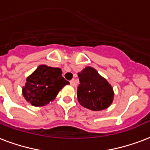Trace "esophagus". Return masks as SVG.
Wrapping results in <instances>:
<instances>
[{
    "label": "esophagus",
    "mask_w": 150,
    "mask_h": 150,
    "mask_svg": "<svg viewBox=\"0 0 150 150\" xmlns=\"http://www.w3.org/2000/svg\"><path fill=\"white\" fill-rule=\"evenodd\" d=\"M70 84L71 86H76V83H75V79L71 80V81H70Z\"/></svg>",
    "instance_id": "obj_1"
}]
</instances>
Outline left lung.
<instances>
[{"instance_id":"1","label":"left lung","mask_w":150,"mask_h":150,"mask_svg":"<svg viewBox=\"0 0 150 150\" xmlns=\"http://www.w3.org/2000/svg\"><path fill=\"white\" fill-rule=\"evenodd\" d=\"M80 84L77 97L82 106L92 111L108 108L114 98L113 88L108 81L92 67H86L78 73Z\"/></svg>"}]
</instances>
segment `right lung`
<instances>
[{
	"instance_id": "obj_1",
	"label": "right lung",
	"mask_w": 150,
	"mask_h": 150,
	"mask_svg": "<svg viewBox=\"0 0 150 150\" xmlns=\"http://www.w3.org/2000/svg\"><path fill=\"white\" fill-rule=\"evenodd\" d=\"M68 84L69 82L62 77L60 68L42 64L27 77L22 93L27 102L40 107L52 101L60 90Z\"/></svg>"
}]
</instances>
